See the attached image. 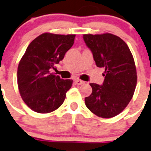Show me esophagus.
Here are the masks:
<instances>
[{"label": "esophagus", "instance_id": "34e87169", "mask_svg": "<svg viewBox=\"0 0 151 151\" xmlns=\"http://www.w3.org/2000/svg\"><path fill=\"white\" fill-rule=\"evenodd\" d=\"M75 83H77L78 85H81V84L84 83V81H81V80H80V79H76Z\"/></svg>", "mask_w": 151, "mask_h": 151}]
</instances>
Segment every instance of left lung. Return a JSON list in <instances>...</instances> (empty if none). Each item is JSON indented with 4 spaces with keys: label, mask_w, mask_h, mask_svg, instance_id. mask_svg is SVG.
<instances>
[{
    "label": "left lung",
    "mask_w": 151,
    "mask_h": 151,
    "mask_svg": "<svg viewBox=\"0 0 151 151\" xmlns=\"http://www.w3.org/2000/svg\"><path fill=\"white\" fill-rule=\"evenodd\" d=\"M98 68H104L102 85L90 83L92 93L85 97L90 111L103 118H111L124 110L132 99L137 85V70L128 46L111 34L83 35Z\"/></svg>",
    "instance_id": "obj_1"
}]
</instances>
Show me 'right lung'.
Here are the masks:
<instances>
[{"label": "right lung", "mask_w": 151, "mask_h": 151, "mask_svg": "<svg viewBox=\"0 0 151 151\" xmlns=\"http://www.w3.org/2000/svg\"><path fill=\"white\" fill-rule=\"evenodd\" d=\"M74 37L75 35L44 33L27 48L18 64L17 84L23 101L32 111L50 113L64 103L73 81L61 79L50 70L64 59Z\"/></svg>", "instance_id": "add662e5"}]
</instances>
